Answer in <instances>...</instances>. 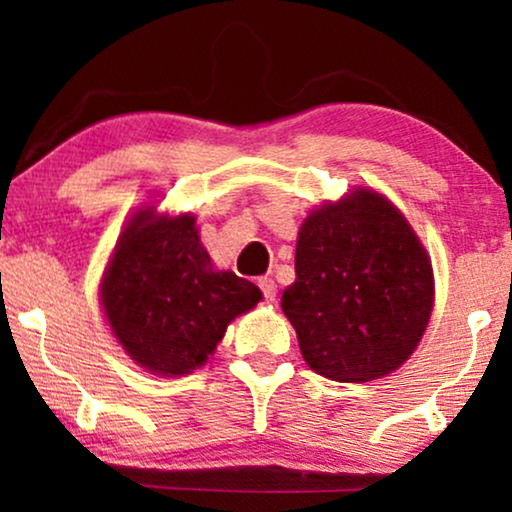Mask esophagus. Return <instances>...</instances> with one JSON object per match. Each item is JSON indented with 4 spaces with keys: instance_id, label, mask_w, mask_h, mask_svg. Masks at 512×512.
<instances>
[{
    "instance_id": "obj_1",
    "label": "esophagus",
    "mask_w": 512,
    "mask_h": 512,
    "mask_svg": "<svg viewBox=\"0 0 512 512\" xmlns=\"http://www.w3.org/2000/svg\"><path fill=\"white\" fill-rule=\"evenodd\" d=\"M258 286H261L265 300H270V303H272V300L277 298V284L272 282L270 277H261V279H258Z\"/></svg>"
}]
</instances>
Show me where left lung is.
Wrapping results in <instances>:
<instances>
[{
    "mask_svg": "<svg viewBox=\"0 0 512 512\" xmlns=\"http://www.w3.org/2000/svg\"><path fill=\"white\" fill-rule=\"evenodd\" d=\"M431 307L429 254L380 193L356 188L303 221L282 310L314 373L338 382L384 377L415 352Z\"/></svg>",
    "mask_w": 512,
    "mask_h": 512,
    "instance_id": "8db88e82",
    "label": "left lung"
}]
</instances>
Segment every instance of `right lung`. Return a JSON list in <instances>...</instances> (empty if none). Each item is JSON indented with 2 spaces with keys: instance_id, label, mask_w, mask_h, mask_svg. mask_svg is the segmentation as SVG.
<instances>
[{
  "instance_id": "obj_1",
  "label": "right lung",
  "mask_w": 512,
  "mask_h": 512,
  "mask_svg": "<svg viewBox=\"0 0 512 512\" xmlns=\"http://www.w3.org/2000/svg\"><path fill=\"white\" fill-rule=\"evenodd\" d=\"M261 291L235 272L214 270L191 214L137 212L118 237L102 282L109 326L139 366L186 375L214 354L230 321Z\"/></svg>"
}]
</instances>
